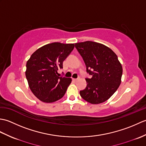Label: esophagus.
<instances>
[{
    "label": "esophagus",
    "mask_w": 146,
    "mask_h": 146,
    "mask_svg": "<svg viewBox=\"0 0 146 146\" xmlns=\"http://www.w3.org/2000/svg\"><path fill=\"white\" fill-rule=\"evenodd\" d=\"M78 80H80V77H78V78H73V80L74 82H76V81H78Z\"/></svg>",
    "instance_id": "esophagus-1"
}]
</instances>
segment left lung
Segmentation results:
<instances>
[{
    "mask_svg": "<svg viewBox=\"0 0 146 146\" xmlns=\"http://www.w3.org/2000/svg\"><path fill=\"white\" fill-rule=\"evenodd\" d=\"M92 76L86 78V88L80 91V96L92 104L107 100L119 88L122 75V67L116 54L100 43L85 41L75 44Z\"/></svg>",
    "mask_w": 146,
    "mask_h": 146,
    "instance_id": "8db88e82",
    "label": "left lung"
}]
</instances>
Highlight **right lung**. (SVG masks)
<instances>
[{"label": "right lung", "mask_w": 146, "mask_h": 146, "mask_svg": "<svg viewBox=\"0 0 146 146\" xmlns=\"http://www.w3.org/2000/svg\"><path fill=\"white\" fill-rule=\"evenodd\" d=\"M74 44L52 42L42 46L26 63V76L33 94L40 100L52 103L64 95L71 79L59 76L58 70L73 50Z\"/></svg>", "instance_id": "obj_1"}]
</instances>
